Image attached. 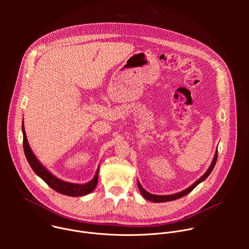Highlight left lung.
<instances>
[{"instance_id":"8db88e82","label":"left lung","mask_w":249,"mask_h":249,"mask_svg":"<svg viewBox=\"0 0 249 249\" xmlns=\"http://www.w3.org/2000/svg\"><path fill=\"white\" fill-rule=\"evenodd\" d=\"M217 159H218V150L216 151L215 157H214V159H213V161H212L210 167L208 168V170L200 177V178L196 182H194L190 187H188L187 189H185V190H183L181 192H178V193H176V194H172V195H155V194H151L148 191H146L143 187H142L140 182L138 181L139 190H140L142 196H143L145 199H147V200H149L151 202H155V203H162V202H168V201H173V200H176V199H179V198L187 195L188 193H190L199 183H201L202 181H204L207 178V177L210 175V173L213 171V169H214L215 164L217 162Z\"/></svg>"}]
</instances>
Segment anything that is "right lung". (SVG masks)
Listing matches in <instances>:
<instances>
[{"label":"right lung","mask_w":249,"mask_h":249,"mask_svg":"<svg viewBox=\"0 0 249 249\" xmlns=\"http://www.w3.org/2000/svg\"><path fill=\"white\" fill-rule=\"evenodd\" d=\"M22 134H23V151L24 155L26 157V160L33 169V171L36 173L41 179H43L52 189L55 191L67 195V196H72V197H78V196H84L87 194H89L96 186L97 184V178H98V171L99 168H97L96 173L94 175L93 178L85 184H75V183H70L63 181L59 178H57L56 176H54L51 172H49L37 160V158L34 156L32 153L28 142L27 138L25 135V130L24 126L22 123Z\"/></svg>","instance_id":"obj_1"}]
</instances>
